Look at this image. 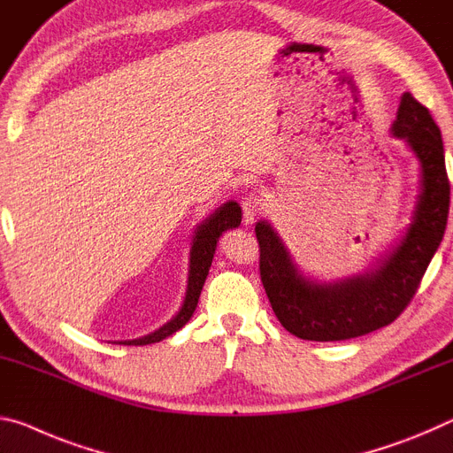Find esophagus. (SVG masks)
Instances as JSON below:
<instances>
[{
    "instance_id": "obj_1",
    "label": "esophagus",
    "mask_w": 453,
    "mask_h": 453,
    "mask_svg": "<svg viewBox=\"0 0 453 453\" xmlns=\"http://www.w3.org/2000/svg\"><path fill=\"white\" fill-rule=\"evenodd\" d=\"M242 217H244V225H253L255 219L258 217V212L263 211V203L261 198L255 196V195H249L242 198Z\"/></svg>"
}]
</instances>
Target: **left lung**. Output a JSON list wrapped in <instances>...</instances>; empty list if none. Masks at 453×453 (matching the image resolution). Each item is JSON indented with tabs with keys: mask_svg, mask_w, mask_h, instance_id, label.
Segmentation results:
<instances>
[{
	"mask_svg": "<svg viewBox=\"0 0 453 453\" xmlns=\"http://www.w3.org/2000/svg\"><path fill=\"white\" fill-rule=\"evenodd\" d=\"M389 132L402 138L419 162V195L405 233L361 273L327 283L309 279L271 222H257L263 287L280 325L295 337L343 341L394 323L410 305L440 247L449 212L441 132L429 110L410 92L402 96Z\"/></svg>",
	"mask_w": 453,
	"mask_h": 453,
	"instance_id": "8db88e82",
	"label": "left lung"
}]
</instances>
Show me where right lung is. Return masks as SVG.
I'll return each instance as SVG.
<instances>
[{
  "instance_id": "obj_1",
  "label": "right lung",
  "mask_w": 453,
  "mask_h": 453,
  "mask_svg": "<svg viewBox=\"0 0 453 453\" xmlns=\"http://www.w3.org/2000/svg\"><path fill=\"white\" fill-rule=\"evenodd\" d=\"M242 211L241 204L234 203V200H228L217 211L209 214L200 225L196 226L195 236H192L190 242V258H188V280H187V293H184L182 307L178 309V313L170 319L168 323L162 325L160 329L154 333H148L144 337L138 339H128V341H116L120 345H150L158 343V341L166 339L182 329L184 325L190 321L192 313L198 305V296L203 291V285L209 275V269L214 258V250H217V242L222 236V233L228 231V228H236L241 225Z\"/></svg>"
}]
</instances>
